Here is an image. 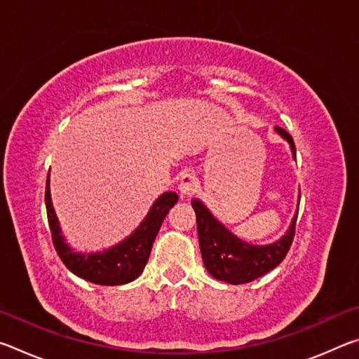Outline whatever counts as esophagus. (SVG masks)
Instances as JSON below:
<instances>
[{
  "label": "esophagus",
  "mask_w": 359,
  "mask_h": 359,
  "mask_svg": "<svg viewBox=\"0 0 359 359\" xmlns=\"http://www.w3.org/2000/svg\"><path fill=\"white\" fill-rule=\"evenodd\" d=\"M199 187V182L196 174L191 172V171H185L182 172L180 179H179V191H180V196H191V194L198 190Z\"/></svg>",
  "instance_id": "1"
}]
</instances>
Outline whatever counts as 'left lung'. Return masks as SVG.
Returning a JSON list of instances; mask_svg holds the SVG:
<instances>
[{
    "instance_id": "1",
    "label": "left lung",
    "mask_w": 359,
    "mask_h": 359,
    "mask_svg": "<svg viewBox=\"0 0 359 359\" xmlns=\"http://www.w3.org/2000/svg\"><path fill=\"white\" fill-rule=\"evenodd\" d=\"M274 130L290 144L291 154L296 160V147L290 133L280 126H276ZM191 205L196 214L199 248L204 266L217 280L231 285L253 282L255 278L267 274L280 264L293 244L297 214L291 220L287 234L280 239L267 245H252L224 228L199 199H193Z\"/></svg>"
}]
</instances>
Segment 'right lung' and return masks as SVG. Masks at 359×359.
Masks as SVG:
<instances>
[{
	"label": "right lung",
	"instance_id": "1",
	"mask_svg": "<svg viewBox=\"0 0 359 359\" xmlns=\"http://www.w3.org/2000/svg\"><path fill=\"white\" fill-rule=\"evenodd\" d=\"M177 199L179 196L174 191L163 193L151 205L147 217L144 218L137 229L125 241L98 253H79L71 250L69 245L63 239L58 218L52 205L50 188H48L47 177L46 209L53 247H55L58 257L63 261L65 266L68 267L72 274L83 278V280L96 285H111V287L130 283L142 274L161 223L168 215L169 209L177 203Z\"/></svg>",
	"mask_w": 359,
	"mask_h": 359
}]
</instances>
